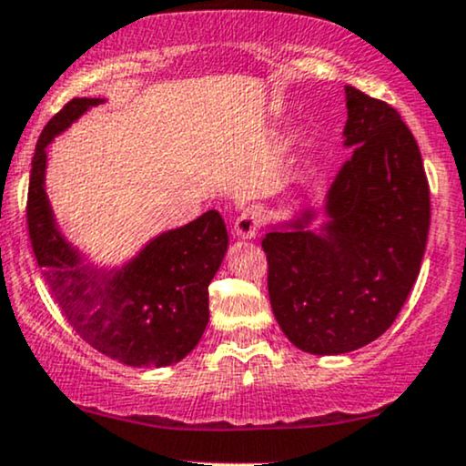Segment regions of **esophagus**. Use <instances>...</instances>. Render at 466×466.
Segmentation results:
<instances>
[{"label":"esophagus","instance_id":"obj_1","mask_svg":"<svg viewBox=\"0 0 466 466\" xmlns=\"http://www.w3.org/2000/svg\"><path fill=\"white\" fill-rule=\"evenodd\" d=\"M261 227V209L257 207H248L238 216V220L233 224V235L239 239H250L255 238L257 231Z\"/></svg>","mask_w":466,"mask_h":466}]
</instances>
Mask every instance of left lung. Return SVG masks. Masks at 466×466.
<instances>
[{
    "mask_svg": "<svg viewBox=\"0 0 466 466\" xmlns=\"http://www.w3.org/2000/svg\"><path fill=\"white\" fill-rule=\"evenodd\" d=\"M353 155L327 191V220L305 211L261 239L275 319L300 351L340 355L377 340L417 281L430 231V185L417 139L390 104L347 86Z\"/></svg>",
    "mask_w": 466,
    "mask_h": 466,
    "instance_id": "obj_1",
    "label": "left lung"
}]
</instances>
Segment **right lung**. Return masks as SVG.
Segmentation results:
<instances>
[{
	"label": "right lung",
	"instance_id": "obj_1",
	"mask_svg": "<svg viewBox=\"0 0 466 466\" xmlns=\"http://www.w3.org/2000/svg\"><path fill=\"white\" fill-rule=\"evenodd\" d=\"M100 97H74L36 141L27 187V231L49 292L65 319L93 349L128 366L177 364L209 322V283L228 246L216 209L161 233L119 270L82 264L54 222L46 194V147Z\"/></svg>",
	"mask_w": 466,
	"mask_h": 466
}]
</instances>
